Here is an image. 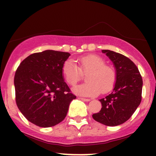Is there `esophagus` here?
Instances as JSON below:
<instances>
[{
	"mask_svg": "<svg viewBox=\"0 0 156 156\" xmlns=\"http://www.w3.org/2000/svg\"><path fill=\"white\" fill-rule=\"evenodd\" d=\"M80 100H82V101H87V102H89L90 101V99H89V98H80Z\"/></svg>",
	"mask_w": 156,
	"mask_h": 156,
	"instance_id": "obj_1",
	"label": "esophagus"
}]
</instances>
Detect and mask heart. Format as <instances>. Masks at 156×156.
Wrapping results in <instances>:
<instances>
[{"label": "heart", "mask_w": 156, "mask_h": 156, "mask_svg": "<svg viewBox=\"0 0 156 156\" xmlns=\"http://www.w3.org/2000/svg\"><path fill=\"white\" fill-rule=\"evenodd\" d=\"M79 67L74 61L68 59L64 62L62 72L69 85L74 87L86 76L85 83L75 87L74 92L83 96H95L100 92L105 94L112 90L117 79L116 68L105 64L103 57L97 54L83 55L78 58Z\"/></svg>", "instance_id": "1"}]
</instances>
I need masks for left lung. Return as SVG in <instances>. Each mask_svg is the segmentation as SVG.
Here are the masks:
<instances>
[{
    "label": "left lung",
    "instance_id": "1",
    "mask_svg": "<svg viewBox=\"0 0 156 156\" xmlns=\"http://www.w3.org/2000/svg\"><path fill=\"white\" fill-rule=\"evenodd\" d=\"M102 51L115 66L117 79L113 92L100 100L101 110L92 117L107 126H117L128 120L140 104L143 80L136 65L129 58L109 50Z\"/></svg>",
    "mask_w": 156,
    "mask_h": 156
}]
</instances>
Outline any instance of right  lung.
I'll use <instances>...</instances> for the list:
<instances>
[{
  "mask_svg": "<svg viewBox=\"0 0 156 156\" xmlns=\"http://www.w3.org/2000/svg\"><path fill=\"white\" fill-rule=\"evenodd\" d=\"M69 55L52 50L35 53L25 58L16 70V103L23 116L37 126L48 128L63 121L69 103L76 98L62 72Z\"/></svg>",
  "mask_w": 156,
  "mask_h": 156,
  "instance_id": "1",
  "label": "right lung"
}]
</instances>
